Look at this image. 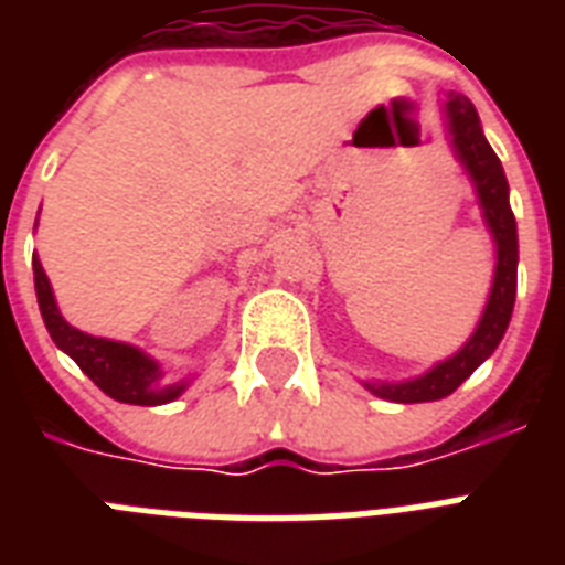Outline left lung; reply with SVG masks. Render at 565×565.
<instances>
[{"label":"left lung","mask_w":565,"mask_h":565,"mask_svg":"<svg viewBox=\"0 0 565 565\" xmlns=\"http://www.w3.org/2000/svg\"><path fill=\"white\" fill-rule=\"evenodd\" d=\"M439 110H443L451 152L472 181L478 204H481V216L487 222L492 243H495V273H492L490 296H487V305H483L472 337L451 358L434 363L428 372L407 377V381H363L372 395L398 404L439 402L455 393L457 386L499 349L510 317H513V301H516V216L510 211V188L499 154L487 143L478 110L466 96L446 93L439 102Z\"/></svg>","instance_id":"obj_1"}]
</instances>
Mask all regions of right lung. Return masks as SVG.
<instances>
[{
  "label": "right lung",
  "instance_id": "add662e5",
  "mask_svg": "<svg viewBox=\"0 0 565 565\" xmlns=\"http://www.w3.org/2000/svg\"><path fill=\"white\" fill-rule=\"evenodd\" d=\"M34 228H38V222H34ZM31 266H34V290H38L40 317L46 322L49 337L55 340L61 352L70 354L78 363V370L90 377L102 393L122 404L158 407V404L175 402L188 390L190 381L167 384L161 363L140 352L137 345L108 340V337L84 334V331L70 326L57 310L55 292H52V284H49L38 255L31 260Z\"/></svg>",
  "mask_w": 565,
  "mask_h": 565
}]
</instances>
